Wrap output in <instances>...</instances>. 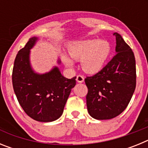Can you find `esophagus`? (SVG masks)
Wrapping results in <instances>:
<instances>
[{
	"mask_svg": "<svg viewBox=\"0 0 148 148\" xmlns=\"http://www.w3.org/2000/svg\"><path fill=\"white\" fill-rule=\"evenodd\" d=\"M76 81L78 83H82V82H84V78L82 75H78L76 77Z\"/></svg>",
	"mask_w": 148,
	"mask_h": 148,
	"instance_id": "1",
	"label": "esophagus"
}]
</instances>
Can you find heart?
Here are the masks:
<instances>
[{"label": "heart", "mask_w": 148, "mask_h": 148, "mask_svg": "<svg viewBox=\"0 0 148 148\" xmlns=\"http://www.w3.org/2000/svg\"><path fill=\"white\" fill-rule=\"evenodd\" d=\"M68 53L75 61H81L82 70L88 74H95L102 70L110 54V45L105 40H83L69 45ZM67 67L74 66L73 61L65 54L61 55Z\"/></svg>", "instance_id": "b5f03b06"}]
</instances>
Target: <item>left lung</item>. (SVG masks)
Wrapping results in <instances>:
<instances>
[{"label": "left lung", "mask_w": 148, "mask_h": 148, "mask_svg": "<svg viewBox=\"0 0 148 148\" xmlns=\"http://www.w3.org/2000/svg\"><path fill=\"white\" fill-rule=\"evenodd\" d=\"M116 56L102 70L85 78L87 107L92 118H115L126 109L136 88V60L131 48L117 32Z\"/></svg>", "instance_id": "left-lung-1"}]
</instances>
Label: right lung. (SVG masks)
<instances>
[{
  "mask_svg": "<svg viewBox=\"0 0 148 148\" xmlns=\"http://www.w3.org/2000/svg\"><path fill=\"white\" fill-rule=\"evenodd\" d=\"M38 40V37L30 38L17 54L12 70V85L24 112L35 121L49 122L62 115L71 90L75 85L76 77L65 78L57 66L47 73L35 72L30 61V50ZM57 63L61 64L59 58Z\"/></svg>",
  "mask_w": 148,
  "mask_h": 148,
  "instance_id": "add662e5",
  "label": "right lung"
}]
</instances>
